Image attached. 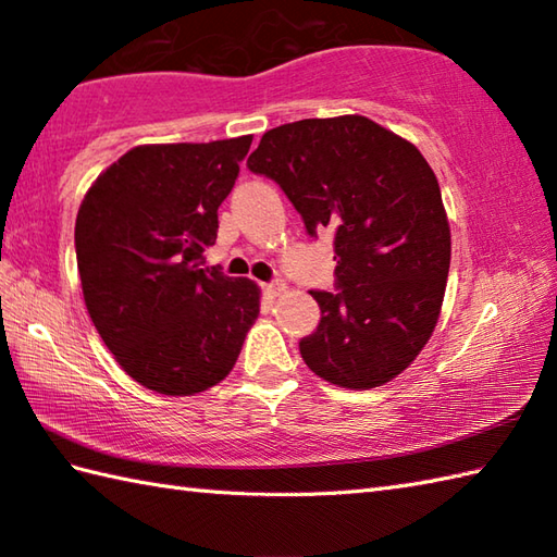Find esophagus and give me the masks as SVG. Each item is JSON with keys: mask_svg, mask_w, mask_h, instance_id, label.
<instances>
[{"mask_svg": "<svg viewBox=\"0 0 557 557\" xmlns=\"http://www.w3.org/2000/svg\"><path fill=\"white\" fill-rule=\"evenodd\" d=\"M285 289H287V287H285V282H280V280H277V282H265V285H263V292L268 294L270 299L280 297V294L285 292Z\"/></svg>", "mask_w": 557, "mask_h": 557, "instance_id": "1", "label": "esophagus"}]
</instances>
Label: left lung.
Here are the masks:
<instances>
[{
    "label": "left lung",
    "instance_id": "obj_1",
    "mask_svg": "<svg viewBox=\"0 0 557 557\" xmlns=\"http://www.w3.org/2000/svg\"><path fill=\"white\" fill-rule=\"evenodd\" d=\"M246 168L277 182L306 232H335V289L311 292L315 333L299 342L323 381H393L433 335L449 270V224L417 146L359 114L270 128Z\"/></svg>",
    "mask_w": 557,
    "mask_h": 557
}]
</instances>
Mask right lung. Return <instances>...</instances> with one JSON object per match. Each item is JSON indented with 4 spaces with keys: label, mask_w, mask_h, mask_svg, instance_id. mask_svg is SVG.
I'll use <instances>...</instances> for the list:
<instances>
[{
    "label": "right lung",
    "mask_w": 557,
    "mask_h": 557,
    "mask_svg": "<svg viewBox=\"0 0 557 557\" xmlns=\"http://www.w3.org/2000/svg\"><path fill=\"white\" fill-rule=\"evenodd\" d=\"M251 140L132 148L78 208L90 321L122 369L160 395H196L227 377L258 318L251 280L203 268Z\"/></svg>",
    "instance_id": "add662e5"
}]
</instances>
